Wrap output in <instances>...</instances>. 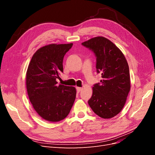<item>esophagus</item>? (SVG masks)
<instances>
[{
  "label": "esophagus",
  "instance_id": "esophagus-1",
  "mask_svg": "<svg viewBox=\"0 0 155 155\" xmlns=\"http://www.w3.org/2000/svg\"><path fill=\"white\" fill-rule=\"evenodd\" d=\"M82 88L81 87H76V90H77V92H80L81 91H82Z\"/></svg>",
  "mask_w": 155,
  "mask_h": 155
}]
</instances>
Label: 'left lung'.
<instances>
[{
	"mask_svg": "<svg viewBox=\"0 0 155 155\" xmlns=\"http://www.w3.org/2000/svg\"><path fill=\"white\" fill-rule=\"evenodd\" d=\"M96 56V69L101 74L100 83L92 87L88 104L95 114L109 119L124 108L130 89V74L124 54L110 40L96 37L82 43Z\"/></svg>",
	"mask_w": 155,
	"mask_h": 155,
	"instance_id": "1",
	"label": "left lung"
}]
</instances>
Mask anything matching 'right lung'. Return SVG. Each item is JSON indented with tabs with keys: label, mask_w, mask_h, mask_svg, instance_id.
<instances>
[{
	"label": "right lung",
	"mask_w": 155,
	"mask_h": 155,
	"mask_svg": "<svg viewBox=\"0 0 155 155\" xmlns=\"http://www.w3.org/2000/svg\"><path fill=\"white\" fill-rule=\"evenodd\" d=\"M73 44H50L33 55L26 72L28 95L34 110L42 118L51 122L64 119L76 99L74 87L58 85L63 72L64 56Z\"/></svg>",
	"instance_id": "right-lung-1"
}]
</instances>
